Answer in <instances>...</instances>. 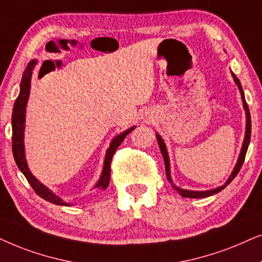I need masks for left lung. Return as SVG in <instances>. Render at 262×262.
Masks as SVG:
<instances>
[{
	"label": "left lung",
	"instance_id": "left-lung-1",
	"mask_svg": "<svg viewBox=\"0 0 262 262\" xmlns=\"http://www.w3.org/2000/svg\"><path fill=\"white\" fill-rule=\"evenodd\" d=\"M232 76H233V80H235L237 87H238L239 92H241V97H242V102H243V107H245L246 110V117H247V122H246V135H245V140H243V145H242V148H241V153H239V157H238V160H237L236 165H235V169H233V171L231 172V175L228 179V181L223 184L222 187H218L215 188V189H212V190H204V191H199V190H187V189H182V188H179L177 186H175L171 180V175H170V160H169V155H167V149H166V146L164 144L163 139L160 135L157 133L156 137H157V140H158V145H159V148H160V152H162L163 155V158H164V164H165V172H166V177H167V181L169 182H171V186L173 189H175L177 193L180 195H182L184 198H191V199H200V198H207V196H211V195L213 194H217L219 191L224 189V188L228 186V184L231 182V181L235 179L237 176V173L239 172L241 167H242V164L245 162V158H246V153H247V149H248V146H249V141H250V134H252V122H250V114H249V107L247 105V102H246V98H245V93H243V89L242 86H241V82L239 80L237 79V76L231 73Z\"/></svg>",
	"mask_w": 262,
	"mask_h": 262
}]
</instances>
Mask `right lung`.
<instances>
[{
  "instance_id": "obj_1",
  "label": "right lung",
  "mask_w": 262,
  "mask_h": 262,
  "mask_svg": "<svg viewBox=\"0 0 262 262\" xmlns=\"http://www.w3.org/2000/svg\"><path fill=\"white\" fill-rule=\"evenodd\" d=\"M37 64V60H32L27 64L23 74L21 82H20V93L17 96V98L14 103L13 107V116H12V128H13V137H12V147H13V156L15 159V163L17 167L20 169V171L24 173V176L26 177V180L29 181L31 187L33 188V190L39 195L40 198H43L44 200H47L51 204L55 205H61V206H71L67 202L62 200L61 198H58L57 195L41 184L32 173H31L29 166H27L26 157H25V146H24V129H25V116H26V105L27 100H29L30 96V89H31V78H32V72L34 66ZM135 128L132 127L123 132V133L118 134L117 137H115L111 141L110 147L107 148L105 159H104V166L102 176L95 188H100V189H105L107 184L110 182V164L111 159H113L114 153L116 152L118 146L122 144V141L124 140V138L130 133L132 130Z\"/></svg>"
}]
</instances>
